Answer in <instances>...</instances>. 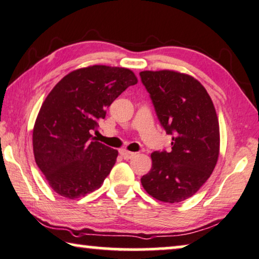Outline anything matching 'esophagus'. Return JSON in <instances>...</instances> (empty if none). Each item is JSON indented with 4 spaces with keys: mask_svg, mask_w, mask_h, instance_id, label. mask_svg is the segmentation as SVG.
Listing matches in <instances>:
<instances>
[{
    "mask_svg": "<svg viewBox=\"0 0 259 259\" xmlns=\"http://www.w3.org/2000/svg\"><path fill=\"white\" fill-rule=\"evenodd\" d=\"M120 155L125 158V160H130V158H132L134 156L135 153L128 152V150H126V149H121L120 150Z\"/></svg>",
    "mask_w": 259,
    "mask_h": 259,
    "instance_id": "1",
    "label": "esophagus"
}]
</instances>
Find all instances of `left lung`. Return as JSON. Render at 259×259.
Wrapping results in <instances>:
<instances>
[{"mask_svg":"<svg viewBox=\"0 0 259 259\" xmlns=\"http://www.w3.org/2000/svg\"><path fill=\"white\" fill-rule=\"evenodd\" d=\"M155 112L171 149L152 154V169L141 178L147 193L160 201L181 202L192 197L215 168L220 132L215 109L196 78L174 70L141 71Z\"/></svg>","mask_w":259,"mask_h":259,"instance_id":"1","label":"left lung"}]
</instances>
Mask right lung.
Listing matches in <instances>:
<instances>
[{
    "mask_svg": "<svg viewBox=\"0 0 259 259\" xmlns=\"http://www.w3.org/2000/svg\"><path fill=\"white\" fill-rule=\"evenodd\" d=\"M137 83L132 70L97 65L71 71L52 89L34 124L33 154L58 194L75 199L101 188L118 150L91 132L114 99Z\"/></svg>",
    "mask_w": 259,
    "mask_h": 259,
    "instance_id": "add662e5",
    "label": "right lung"
}]
</instances>
